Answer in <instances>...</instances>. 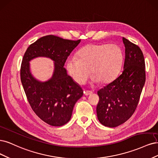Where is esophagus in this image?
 I'll list each match as a JSON object with an SVG mask.
<instances>
[{
  "mask_svg": "<svg viewBox=\"0 0 158 158\" xmlns=\"http://www.w3.org/2000/svg\"><path fill=\"white\" fill-rule=\"evenodd\" d=\"M93 94L92 91L87 90H84V94H85V96H89V95H90V94Z\"/></svg>",
  "mask_w": 158,
  "mask_h": 158,
  "instance_id": "esophagus-1",
  "label": "esophagus"
}]
</instances>
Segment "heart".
Returning a JSON list of instances; mask_svg holds the SVG:
<instances>
[{
  "instance_id": "obj_1",
  "label": "heart",
  "mask_w": 158,
  "mask_h": 158,
  "mask_svg": "<svg viewBox=\"0 0 158 158\" xmlns=\"http://www.w3.org/2000/svg\"><path fill=\"white\" fill-rule=\"evenodd\" d=\"M78 58H70L69 73L76 83L83 84L91 73L93 83L111 82L118 75L123 63V52L118 45L91 44L81 48Z\"/></svg>"
}]
</instances>
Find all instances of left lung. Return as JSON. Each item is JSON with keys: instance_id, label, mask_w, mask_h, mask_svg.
Returning <instances> with one entry per match:
<instances>
[{"instance_id": "1", "label": "left lung", "mask_w": 158, "mask_h": 158, "mask_svg": "<svg viewBox=\"0 0 158 158\" xmlns=\"http://www.w3.org/2000/svg\"><path fill=\"white\" fill-rule=\"evenodd\" d=\"M125 58L121 74L98 91L96 113L101 124L115 127L135 111L146 81L144 55L138 45L123 37Z\"/></svg>"}]
</instances>
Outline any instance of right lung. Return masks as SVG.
I'll use <instances>...</instances> for the list:
<instances>
[{
    "label": "right lung",
    "instance_id": "right-lung-1",
    "mask_svg": "<svg viewBox=\"0 0 158 158\" xmlns=\"http://www.w3.org/2000/svg\"><path fill=\"white\" fill-rule=\"evenodd\" d=\"M81 40L64 39L47 35L29 45L25 51L20 69V77L27 100L39 118L47 124L60 127L70 120L75 104L83 94L64 68L66 60ZM38 56L53 59L55 72L52 78L40 82L29 70V61Z\"/></svg>",
    "mask_w": 158,
    "mask_h": 158
}]
</instances>
